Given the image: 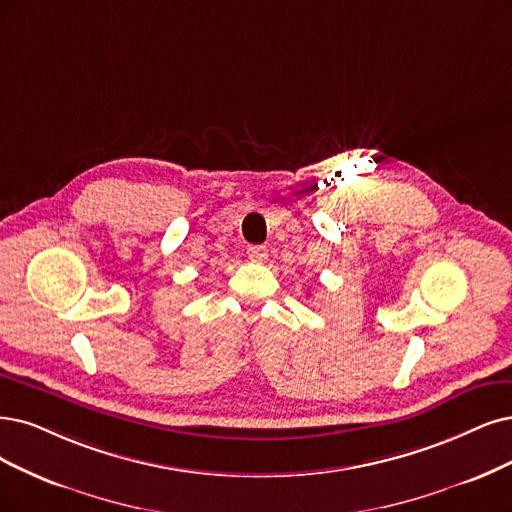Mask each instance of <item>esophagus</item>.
Returning <instances> with one entry per match:
<instances>
[{
    "mask_svg": "<svg viewBox=\"0 0 512 512\" xmlns=\"http://www.w3.org/2000/svg\"><path fill=\"white\" fill-rule=\"evenodd\" d=\"M246 257H249L251 261L261 263V261L268 259V249H266V246H261V244L249 246V249H246Z\"/></svg>",
    "mask_w": 512,
    "mask_h": 512,
    "instance_id": "obj_1",
    "label": "esophagus"
}]
</instances>
